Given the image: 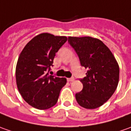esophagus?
Segmentation results:
<instances>
[{
	"label": "esophagus",
	"instance_id": "34e87169",
	"mask_svg": "<svg viewBox=\"0 0 131 131\" xmlns=\"http://www.w3.org/2000/svg\"><path fill=\"white\" fill-rule=\"evenodd\" d=\"M74 80V77H71V78H68V79H67V81H68V82H73Z\"/></svg>",
	"mask_w": 131,
	"mask_h": 131
}]
</instances>
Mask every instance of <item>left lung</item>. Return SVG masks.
I'll use <instances>...</instances> for the list:
<instances>
[{
    "label": "left lung",
    "instance_id": "left-lung-1",
    "mask_svg": "<svg viewBox=\"0 0 131 131\" xmlns=\"http://www.w3.org/2000/svg\"><path fill=\"white\" fill-rule=\"evenodd\" d=\"M81 65L87 69L81 79L82 90L75 95L77 102L87 109L103 105L113 95L119 82V66L111 51L100 39L90 36L68 37Z\"/></svg>",
    "mask_w": 131,
    "mask_h": 131
}]
</instances>
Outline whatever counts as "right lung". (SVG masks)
Masks as SVG:
<instances>
[{"mask_svg": "<svg viewBox=\"0 0 131 131\" xmlns=\"http://www.w3.org/2000/svg\"><path fill=\"white\" fill-rule=\"evenodd\" d=\"M67 40L66 36L43 33L34 37L22 50L16 68L18 90L26 103L46 110L57 103L66 78L49 75L56 53Z\"/></svg>", "mask_w": 131, "mask_h": 131, "instance_id": "right-lung-1", "label": "right lung"}]
</instances>
